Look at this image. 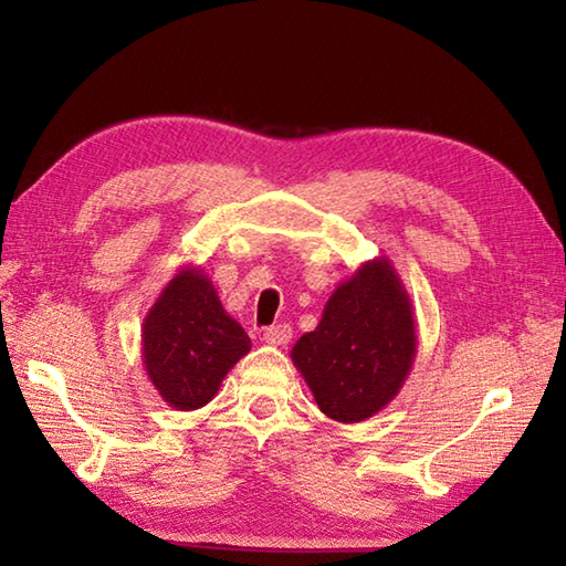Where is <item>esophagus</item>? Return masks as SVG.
Here are the masks:
<instances>
[{"label":"esophagus","mask_w":566,"mask_h":566,"mask_svg":"<svg viewBox=\"0 0 566 566\" xmlns=\"http://www.w3.org/2000/svg\"><path fill=\"white\" fill-rule=\"evenodd\" d=\"M262 340L268 345H286L292 340V328L286 326V323H280V326H272V328H264Z\"/></svg>","instance_id":"esophagus-1"}]
</instances>
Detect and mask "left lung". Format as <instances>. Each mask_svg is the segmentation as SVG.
<instances>
[{"label":"left lung","mask_w":566,"mask_h":566,"mask_svg":"<svg viewBox=\"0 0 566 566\" xmlns=\"http://www.w3.org/2000/svg\"><path fill=\"white\" fill-rule=\"evenodd\" d=\"M418 347L413 304L391 260L363 262L335 286L318 326L292 347L318 408L359 423L401 391Z\"/></svg>","instance_id":"left-lung-1"}]
</instances>
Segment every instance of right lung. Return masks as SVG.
<instances>
[{
	"label": "right lung",
	"mask_w": 566,
	"mask_h": 566,
	"mask_svg": "<svg viewBox=\"0 0 566 566\" xmlns=\"http://www.w3.org/2000/svg\"><path fill=\"white\" fill-rule=\"evenodd\" d=\"M140 353L163 401L175 411H197L219 394L238 359L250 353V338L226 314L209 274L187 264L143 318Z\"/></svg>",
	"instance_id": "obj_1"
}]
</instances>
